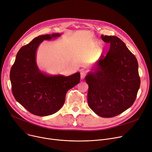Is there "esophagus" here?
<instances>
[{
    "label": "esophagus",
    "mask_w": 152,
    "mask_h": 152,
    "mask_svg": "<svg viewBox=\"0 0 152 152\" xmlns=\"http://www.w3.org/2000/svg\"><path fill=\"white\" fill-rule=\"evenodd\" d=\"M80 75H81V78L84 79L86 75V72L84 70H82L80 72Z\"/></svg>",
    "instance_id": "34e87169"
}]
</instances>
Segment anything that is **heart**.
<instances>
[{"label": "heart", "instance_id": "1", "mask_svg": "<svg viewBox=\"0 0 152 152\" xmlns=\"http://www.w3.org/2000/svg\"><path fill=\"white\" fill-rule=\"evenodd\" d=\"M99 45V42H95V46L96 47H98Z\"/></svg>", "mask_w": 152, "mask_h": 152}]
</instances>
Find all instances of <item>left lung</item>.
<instances>
[{
	"mask_svg": "<svg viewBox=\"0 0 152 152\" xmlns=\"http://www.w3.org/2000/svg\"><path fill=\"white\" fill-rule=\"evenodd\" d=\"M101 38L110 47L85 77L89 85L87 101L95 114L111 118L133 105L140 79L137 60L121 40L113 36L102 35Z\"/></svg>",
	"mask_w": 152,
	"mask_h": 152,
	"instance_id": "obj_1",
	"label": "left lung"
}]
</instances>
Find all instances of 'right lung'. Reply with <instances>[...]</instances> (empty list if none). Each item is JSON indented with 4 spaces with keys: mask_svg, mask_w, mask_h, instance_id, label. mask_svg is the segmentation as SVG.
Listing matches in <instances>:
<instances>
[{
    "mask_svg": "<svg viewBox=\"0 0 152 152\" xmlns=\"http://www.w3.org/2000/svg\"><path fill=\"white\" fill-rule=\"evenodd\" d=\"M61 33L39 36L18 52L10 73L15 99L32 114L45 116L62 107L67 91L80 82V73L64 76L49 75L36 63V51L44 41L60 37Z\"/></svg>",
    "mask_w": 152,
    "mask_h": 152,
    "instance_id": "1",
    "label": "right lung"
}]
</instances>
